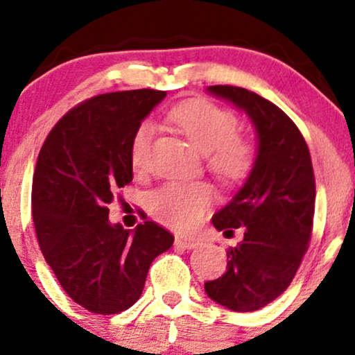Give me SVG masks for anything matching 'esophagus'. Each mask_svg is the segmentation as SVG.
Returning <instances> with one entry per match:
<instances>
[{
	"label": "esophagus",
	"instance_id": "obj_1",
	"mask_svg": "<svg viewBox=\"0 0 355 355\" xmlns=\"http://www.w3.org/2000/svg\"><path fill=\"white\" fill-rule=\"evenodd\" d=\"M175 246L182 249H196L198 246V241L187 239V237H177V239H175Z\"/></svg>",
	"mask_w": 355,
	"mask_h": 355
}]
</instances>
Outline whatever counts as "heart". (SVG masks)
<instances>
[{
  "mask_svg": "<svg viewBox=\"0 0 355 355\" xmlns=\"http://www.w3.org/2000/svg\"><path fill=\"white\" fill-rule=\"evenodd\" d=\"M170 118L200 153L207 155L209 168L219 180L237 184L252 170L254 148L248 139L236 135L234 114L205 99H192L175 107ZM153 133L155 124L151 121H141L136 126L130 145L131 162L136 168L146 165ZM210 198L212 192L202 182H170L151 193L150 205L159 222L178 231H190L200 222Z\"/></svg>",
  "mask_w": 355,
  "mask_h": 355,
  "instance_id": "obj_1",
  "label": "heart"
}]
</instances>
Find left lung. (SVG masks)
<instances>
[{"mask_svg": "<svg viewBox=\"0 0 355 355\" xmlns=\"http://www.w3.org/2000/svg\"><path fill=\"white\" fill-rule=\"evenodd\" d=\"M243 111L256 133L252 170L212 224L243 239L227 251V271L205 283L210 300L234 311H254L278 298L309 249L315 212V178L309 146L278 106L232 85L205 89Z\"/></svg>", "mask_w": 355, "mask_h": 355, "instance_id": "8db88e82", "label": "left lung"}]
</instances>
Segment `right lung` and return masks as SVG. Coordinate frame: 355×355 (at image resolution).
I'll list each match as a JSON object with an SVG mask.
<instances>
[{
	"mask_svg": "<svg viewBox=\"0 0 355 355\" xmlns=\"http://www.w3.org/2000/svg\"><path fill=\"white\" fill-rule=\"evenodd\" d=\"M165 97L153 89L92 97L58 121L38 155L32 192L38 244L65 293L92 313L135 305L153 259L173 244L157 222L131 231L112 224L107 209L116 190L133 180L136 126Z\"/></svg>",
	"mask_w": 355,
	"mask_h": 355,
	"instance_id": "obj_1",
	"label": "right lung"
}]
</instances>
